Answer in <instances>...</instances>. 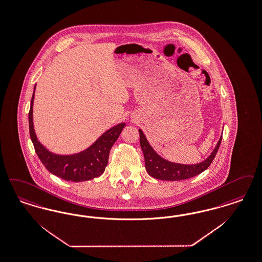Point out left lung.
<instances>
[{"label":"left lung","mask_w":262,"mask_h":262,"mask_svg":"<svg viewBox=\"0 0 262 262\" xmlns=\"http://www.w3.org/2000/svg\"><path fill=\"white\" fill-rule=\"evenodd\" d=\"M139 136H140V146L142 149L144 160H145V168L146 171L152 178L161 180H183L187 178H193L203 172L209 168L215 157L219 148L221 143L222 135L220 137V140L217 144L212 150L209 157L203 162L194 164V165H185V164H178L169 162L168 160L161 157L157 152L153 149V147L150 145V143L147 140L146 136L143 134V132L139 128Z\"/></svg>","instance_id":"8db88e82"}]
</instances>
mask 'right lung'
Wrapping results in <instances>:
<instances>
[{
  "label": "right lung",
  "mask_w": 262,
  "mask_h": 262,
  "mask_svg": "<svg viewBox=\"0 0 262 262\" xmlns=\"http://www.w3.org/2000/svg\"><path fill=\"white\" fill-rule=\"evenodd\" d=\"M36 88V84H35ZM35 89L32 95L29 111V133L35 151L42 165L54 176L68 181L81 182L100 177L108 164L110 150L121 135L125 123H121L106 130L85 150L72 155H58L50 152L38 140L33 124V103Z\"/></svg>",
  "instance_id": "right-lung-1"
}]
</instances>
